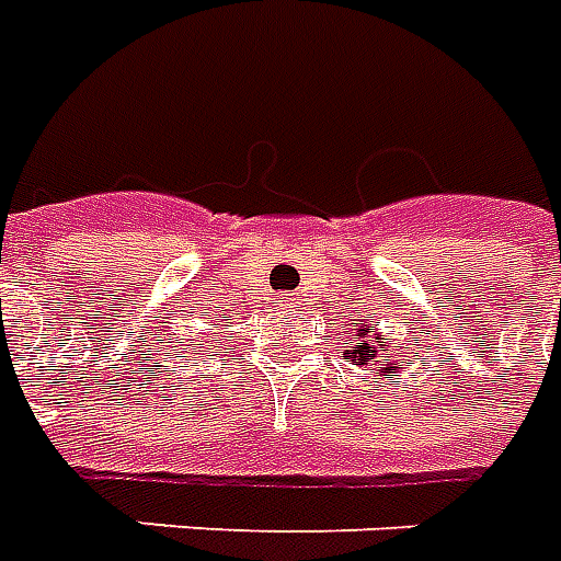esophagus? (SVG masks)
Returning <instances> with one entry per match:
<instances>
[{
    "label": "esophagus",
    "instance_id": "esophagus-1",
    "mask_svg": "<svg viewBox=\"0 0 561 561\" xmlns=\"http://www.w3.org/2000/svg\"><path fill=\"white\" fill-rule=\"evenodd\" d=\"M284 305H296V301H293V298H284Z\"/></svg>",
    "mask_w": 561,
    "mask_h": 561
}]
</instances>
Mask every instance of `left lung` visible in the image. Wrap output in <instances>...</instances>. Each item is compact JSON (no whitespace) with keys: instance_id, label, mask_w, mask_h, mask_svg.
Masks as SVG:
<instances>
[{"instance_id":"8db88e82","label":"left lung","mask_w":561,"mask_h":561,"mask_svg":"<svg viewBox=\"0 0 561 561\" xmlns=\"http://www.w3.org/2000/svg\"><path fill=\"white\" fill-rule=\"evenodd\" d=\"M355 325H357L355 334H352V336H355V345H348L345 357H352V360L360 366V364H366V360H373L378 352H390V345H393V343H387V348H385V336H373V328L366 325L364 319H360V322H355ZM399 348H402V345H399ZM393 355L402 357V352H396V348H393Z\"/></svg>"}]
</instances>
